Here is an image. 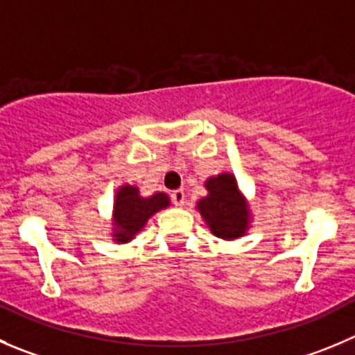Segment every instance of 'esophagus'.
I'll return each instance as SVG.
<instances>
[{"label": "esophagus", "instance_id": "1", "mask_svg": "<svg viewBox=\"0 0 355 355\" xmlns=\"http://www.w3.org/2000/svg\"><path fill=\"white\" fill-rule=\"evenodd\" d=\"M171 198H172V202H174V204L178 205V207H183L184 202H187V195H184V191H183V190H175V191H172V193H171Z\"/></svg>", "mask_w": 355, "mask_h": 355}]
</instances>
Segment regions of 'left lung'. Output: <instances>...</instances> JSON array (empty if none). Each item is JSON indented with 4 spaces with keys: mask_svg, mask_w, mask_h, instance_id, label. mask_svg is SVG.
Returning a JSON list of instances; mask_svg holds the SVG:
<instances>
[{
    "mask_svg": "<svg viewBox=\"0 0 355 355\" xmlns=\"http://www.w3.org/2000/svg\"><path fill=\"white\" fill-rule=\"evenodd\" d=\"M207 195L197 200V209L212 235L223 241H235L251 228L252 212L249 200L239 188L232 172L211 175L204 183Z\"/></svg>",
    "mask_w": 355,
    "mask_h": 355,
    "instance_id": "left-lung-1",
    "label": "left lung"
}]
</instances>
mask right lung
I'll return each instance as SVG.
<instances>
[{
    "mask_svg": "<svg viewBox=\"0 0 355 355\" xmlns=\"http://www.w3.org/2000/svg\"><path fill=\"white\" fill-rule=\"evenodd\" d=\"M171 205V198L164 191H155L143 197L136 184L125 183L116 188L111 212V241L114 244H129L146 226L148 219Z\"/></svg>",
    "mask_w": 355,
    "mask_h": 355,
    "instance_id": "add662e5",
    "label": "right lung"
}]
</instances>
